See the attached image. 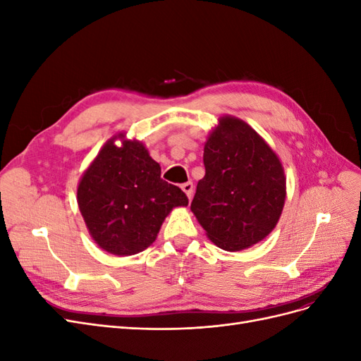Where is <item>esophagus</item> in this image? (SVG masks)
I'll list each match as a JSON object with an SVG mask.
<instances>
[{"instance_id":"34e87169","label":"esophagus","mask_w":361,"mask_h":361,"mask_svg":"<svg viewBox=\"0 0 361 361\" xmlns=\"http://www.w3.org/2000/svg\"><path fill=\"white\" fill-rule=\"evenodd\" d=\"M182 190L185 191V194H187L188 199L191 200L192 192H194V185H192V182H185V183H182Z\"/></svg>"}]
</instances>
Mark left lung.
Listing matches in <instances>:
<instances>
[{
  "label": "left lung",
  "mask_w": 361,
  "mask_h": 361,
  "mask_svg": "<svg viewBox=\"0 0 361 361\" xmlns=\"http://www.w3.org/2000/svg\"><path fill=\"white\" fill-rule=\"evenodd\" d=\"M203 164L191 211L207 238L227 251L262 241L276 227L286 197L277 155L253 128L226 116L206 141Z\"/></svg>",
  "instance_id": "left-lung-1"
}]
</instances>
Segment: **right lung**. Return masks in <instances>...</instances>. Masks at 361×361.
<instances>
[{"label":"right lung","mask_w":361,"mask_h":361,"mask_svg":"<svg viewBox=\"0 0 361 361\" xmlns=\"http://www.w3.org/2000/svg\"><path fill=\"white\" fill-rule=\"evenodd\" d=\"M187 204L179 187L161 179L159 164L140 141L123 140L118 147L111 138L78 185L87 228L97 245L116 256L147 248L173 207Z\"/></svg>","instance_id":"add662e5"}]
</instances>
